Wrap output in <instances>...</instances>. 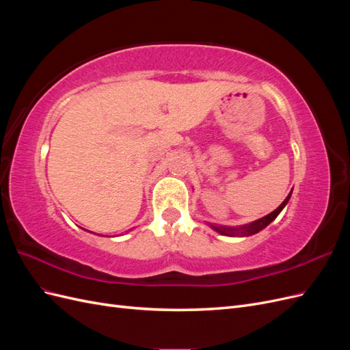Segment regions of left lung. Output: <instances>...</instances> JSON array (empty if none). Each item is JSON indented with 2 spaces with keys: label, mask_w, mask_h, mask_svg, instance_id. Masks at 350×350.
I'll return each instance as SVG.
<instances>
[{
  "label": "left lung",
  "mask_w": 350,
  "mask_h": 350,
  "mask_svg": "<svg viewBox=\"0 0 350 350\" xmlns=\"http://www.w3.org/2000/svg\"><path fill=\"white\" fill-rule=\"evenodd\" d=\"M291 194H292V193H289V196L284 198L283 203H282L276 210L271 211L270 215L264 216V217H261V219H258V220H256V221H252V224H250V225L241 226V228H226V226L211 225V228H213L216 232H219V234L228 235V237H250V235L257 234V232H260L261 229H264L267 225H270L271 221L279 216V213L283 210V207H284L286 204H288V201H289V198H291Z\"/></svg>",
  "instance_id": "obj_1"
}]
</instances>
